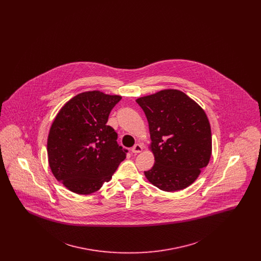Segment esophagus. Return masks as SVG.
Listing matches in <instances>:
<instances>
[{
  "mask_svg": "<svg viewBox=\"0 0 261 261\" xmlns=\"http://www.w3.org/2000/svg\"><path fill=\"white\" fill-rule=\"evenodd\" d=\"M143 150V146L140 145V144H136L133 148H132V152L133 153H139Z\"/></svg>",
  "mask_w": 261,
  "mask_h": 261,
  "instance_id": "esophagus-1",
  "label": "esophagus"
}]
</instances>
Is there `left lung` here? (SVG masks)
Listing matches in <instances>:
<instances>
[{
	"label": "left lung",
	"instance_id": "obj_1",
	"mask_svg": "<svg viewBox=\"0 0 261 261\" xmlns=\"http://www.w3.org/2000/svg\"><path fill=\"white\" fill-rule=\"evenodd\" d=\"M149 122L153 166L145 175L165 192L183 190L199 177L211 155V129L204 111L179 90L136 99Z\"/></svg>",
	"mask_w": 261,
	"mask_h": 261
}]
</instances>
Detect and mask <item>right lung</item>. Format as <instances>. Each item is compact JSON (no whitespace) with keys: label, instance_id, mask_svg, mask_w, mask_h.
Instances as JSON below:
<instances>
[{"label":"right lung","instance_id":"1","mask_svg":"<svg viewBox=\"0 0 261 261\" xmlns=\"http://www.w3.org/2000/svg\"><path fill=\"white\" fill-rule=\"evenodd\" d=\"M120 96L99 91L78 94L57 114L48 137L50 170L71 192L89 195L112 179L127 149L107 125Z\"/></svg>","mask_w":261,"mask_h":261}]
</instances>
